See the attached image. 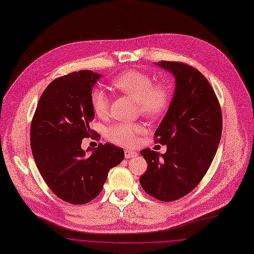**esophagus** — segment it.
<instances>
[{
  "label": "esophagus",
  "instance_id": "1",
  "mask_svg": "<svg viewBox=\"0 0 254 254\" xmlns=\"http://www.w3.org/2000/svg\"><path fill=\"white\" fill-rule=\"evenodd\" d=\"M125 156L126 158H135L137 157V153L136 152H133V151H129V150H126L125 151Z\"/></svg>",
  "mask_w": 254,
  "mask_h": 254
}]
</instances>
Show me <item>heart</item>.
Listing matches in <instances>:
<instances>
[{"mask_svg":"<svg viewBox=\"0 0 254 254\" xmlns=\"http://www.w3.org/2000/svg\"><path fill=\"white\" fill-rule=\"evenodd\" d=\"M112 86L124 94L135 99L142 114L156 119L168 107L171 100V88L164 83L154 84L152 77L146 73L130 70L125 72L112 81ZM92 109L99 118H105L109 110V97L101 88L92 90L90 95ZM144 132V127L137 124L117 123L110 126L106 135L111 142L134 147L137 136Z\"/></svg>","mask_w":254,"mask_h":254,"instance_id":"b5f03b06","label":"heart"}]
</instances>
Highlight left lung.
Returning a JSON list of instances; mask_svg holds the SVG:
<instances>
[{
    "label": "left lung",
    "mask_w": 254,
    "mask_h": 254,
    "mask_svg": "<svg viewBox=\"0 0 254 254\" xmlns=\"http://www.w3.org/2000/svg\"><path fill=\"white\" fill-rule=\"evenodd\" d=\"M175 78L174 95L155 131L165 154L141 151L148 169L143 190L162 200H176L196 188L216 155L222 134V113L215 91L194 67L177 62H159Z\"/></svg>",
    "instance_id": "left-lung-1"
}]
</instances>
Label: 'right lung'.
<instances>
[{
  "instance_id": "obj_1",
  "label": "right lung",
  "mask_w": 254,
  "mask_h": 254,
  "mask_svg": "<svg viewBox=\"0 0 254 254\" xmlns=\"http://www.w3.org/2000/svg\"><path fill=\"white\" fill-rule=\"evenodd\" d=\"M101 76L84 70L54 80L43 91L31 123V150L42 178L58 197L73 204L94 199L109 170L125 158L124 150L110 143L81 148L84 137L93 133L90 95Z\"/></svg>"
}]
</instances>
